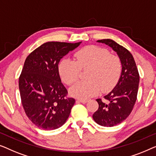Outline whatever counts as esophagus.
<instances>
[{
	"label": "esophagus",
	"mask_w": 156,
	"mask_h": 156,
	"mask_svg": "<svg viewBox=\"0 0 156 156\" xmlns=\"http://www.w3.org/2000/svg\"><path fill=\"white\" fill-rule=\"evenodd\" d=\"M77 102H82V103H86L87 102V100H83V99H78L76 100Z\"/></svg>",
	"instance_id": "34e87169"
}]
</instances>
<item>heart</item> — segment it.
<instances>
[{
  "mask_svg": "<svg viewBox=\"0 0 156 156\" xmlns=\"http://www.w3.org/2000/svg\"><path fill=\"white\" fill-rule=\"evenodd\" d=\"M58 73L62 80L72 85L78 80L80 70H87V80L79 82L70 89L74 97L85 100L105 93L115 86L122 73V63L119 57L109 54L108 50L90 45L78 51L74 61L63 58L58 63Z\"/></svg>",
  "mask_w": 156,
  "mask_h": 156,
  "instance_id": "1",
  "label": "heart"
}]
</instances>
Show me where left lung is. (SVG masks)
<instances>
[{
  "mask_svg": "<svg viewBox=\"0 0 156 156\" xmlns=\"http://www.w3.org/2000/svg\"><path fill=\"white\" fill-rule=\"evenodd\" d=\"M98 42L110 47L121 59L122 70L117 84L104 99H97L99 107L93 118L100 126L111 127L124 122L134 106L139 90V73L134 58L130 52L112 39H101Z\"/></svg>",
  "mask_w": 156,
  "mask_h": 156,
  "instance_id": "obj_1",
  "label": "left lung"
}]
</instances>
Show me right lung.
I'll use <instances>...</instances> for the list:
<instances>
[{"instance_id":"add662e5","label":"right lung","mask_w":156,"mask_h":156,"mask_svg":"<svg viewBox=\"0 0 156 156\" xmlns=\"http://www.w3.org/2000/svg\"><path fill=\"white\" fill-rule=\"evenodd\" d=\"M80 43L49 41L25 59L19 78L21 102L28 118L39 128L58 129L69 117L76 100L68 98L58 65L61 58Z\"/></svg>"}]
</instances>
